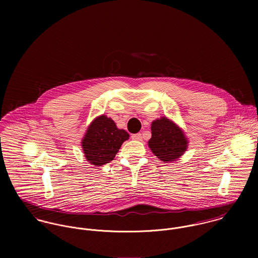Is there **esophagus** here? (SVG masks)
<instances>
[{
	"label": "esophagus",
	"mask_w": 258,
	"mask_h": 258,
	"mask_svg": "<svg viewBox=\"0 0 258 258\" xmlns=\"http://www.w3.org/2000/svg\"><path fill=\"white\" fill-rule=\"evenodd\" d=\"M132 139L135 140V141H141V140H142V134H141V133L133 134V135H132Z\"/></svg>",
	"instance_id": "34e87169"
}]
</instances>
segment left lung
I'll return each mask as SVG.
<instances>
[{
    "mask_svg": "<svg viewBox=\"0 0 258 258\" xmlns=\"http://www.w3.org/2000/svg\"><path fill=\"white\" fill-rule=\"evenodd\" d=\"M152 137L148 142L154 155L163 162L176 161L186 150L183 131L166 117L155 120L151 126Z\"/></svg>",
    "mask_w": 258,
    "mask_h": 258,
    "instance_id": "8db88e82",
    "label": "left lung"
}]
</instances>
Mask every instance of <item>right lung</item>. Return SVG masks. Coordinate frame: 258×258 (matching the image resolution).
<instances>
[{"instance_id":"right-lung-1","label":"right lung","mask_w":258,"mask_h":258,"mask_svg":"<svg viewBox=\"0 0 258 258\" xmlns=\"http://www.w3.org/2000/svg\"><path fill=\"white\" fill-rule=\"evenodd\" d=\"M129 138V134L118 129L111 118L97 117L88 127L82 140V149L87 161L95 166H102L114 159L117 152Z\"/></svg>"}]
</instances>
